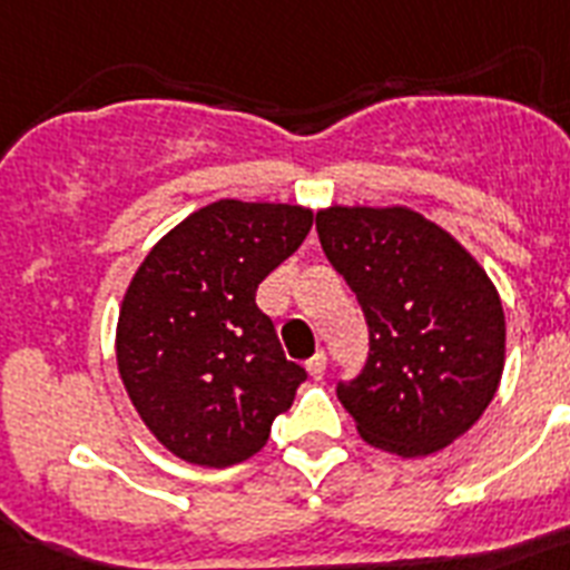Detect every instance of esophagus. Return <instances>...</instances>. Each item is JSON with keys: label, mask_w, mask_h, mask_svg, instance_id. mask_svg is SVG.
Listing matches in <instances>:
<instances>
[{"label": "esophagus", "mask_w": 570, "mask_h": 570, "mask_svg": "<svg viewBox=\"0 0 570 570\" xmlns=\"http://www.w3.org/2000/svg\"><path fill=\"white\" fill-rule=\"evenodd\" d=\"M307 372L313 381H322L327 372V357H325V351H318V354H313V357L307 360Z\"/></svg>", "instance_id": "1"}]
</instances>
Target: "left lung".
Returning a JSON list of instances; mask_svg holds the SVG:
<instances>
[{
	"mask_svg": "<svg viewBox=\"0 0 570 570\" xmlns=\"http://www.w3.org/2000/svg\"><path fill=\"white\" fill-rule=\"evenodd\" d=\"M316 230L368 325L363 372L336 386L360 436L397 456L451 445L501 383L507 322L489 275L406 207H331Z\"/></svg>",
	"mask_w": 570,
	"mask_h": 570,
	"instance_id": "obj_1",
	"label": "left lung"
}]
</instances>
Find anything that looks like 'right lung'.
I'll return each instance as SVG.
<instances>
[{"label": "right lung", "mask_w": 570, "mask_h": 570, "mask_svg": "<svg viewBox=\"0 0 570 570\" xmlns=\"http://www.w3.org/2000/svg\"><path fill=\"white\" fill-rule=\"evenodd\" d=\"M309 228L313 213L298 205L222 198L169 230L134 275L119 309V374L180 460L228 469L254 456L307 381L254 298Z\"/></svg>", "instance_id": "obj_1"}]
</instances>
